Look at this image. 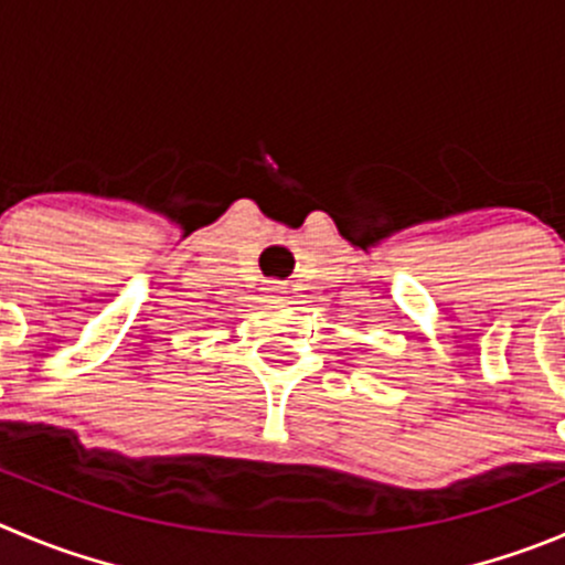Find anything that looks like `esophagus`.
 <instances>
[{"label": "esophagus", "instance_id": "1", "mask_svg": "<svg viewBox=\"0 0 565 565\" xmlns=\"http://www.w3.org/2000/svg\"><path fill=\"white\" fill-rule=\"evenodd\" d=\"M268 291H271V294H282V291H279V286H274V288H268Z\"/></svg>", "mask_w": 565, "mask_h": 565}]
</instances>
